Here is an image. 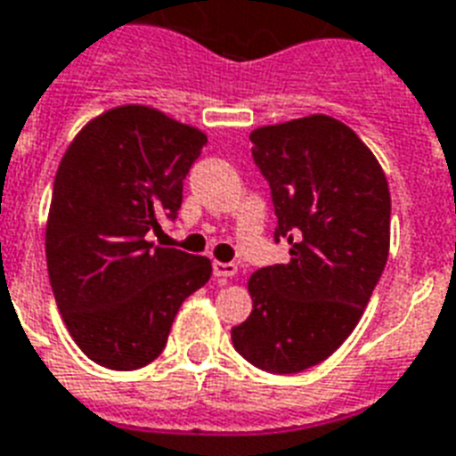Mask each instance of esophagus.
Listing matches in <instances>:
<instances>
[{
    "label": "esophagus",
    "instance_id": "esophagus-1",
    "mask_svg": "<svg viewBox=\"0 0 456 456\" xmlns=\"http://www.w3.org/2000/svg\"><path fill=\"white\" fill-rule=\"evenodd\" d=\"M213 272L215 277H234L236 272H239V267H236L234 263H217V260H215Z\"/></svg>",
    "mask_w": 456,
    "mask_h": 456
}]
</instances>
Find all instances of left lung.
I'll return each mask as SVG.
<instances>
[{
	"instance_id": "left-lung-1",
	"label": "left lung",
	"mask_w": 456,
	"mask_h": 456,
	"mask_svg": "<svg viewBox=\"0 0 456 456\" xmlns=\"http://www.w3.org/2000/svg\"><path fill=\"white\" fill-rule=\"evenodd\" d=\"M270 182L274 241L289 263L248 279L253 312L232 329L236 353L270 374H298L353 333L390 248V191L376 156L347 125L307 116L250 132Z\"/></svg>"
}]
</instances>
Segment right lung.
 <instances>
[{"mask_svg": "<svg viewBox=\"0 0 456 456\" xmlns=\"http://www.w3.org/2000/svg\"><path fill=\"white\" fill-rule=\"evenodd\" d=\"M208 137L151 106L87 123L63 153L46 220V267L63 322L89 360L132 371L163 353L179 305L208 284L203 256L149 241L175 220Z\"/></svg>", "mask_w": 456, "mask_h": 456, "instance_id": "obj_1", "label": "right lung"}]
</instances>
